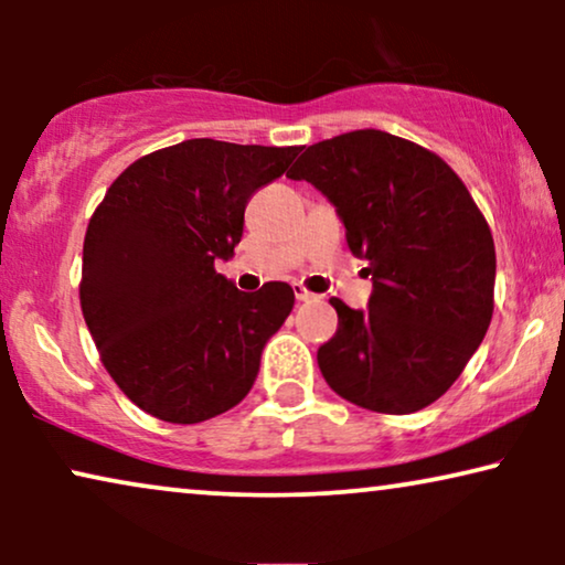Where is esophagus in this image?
I'll use <instances>...</instances> for the list:
<instances>
[{
    "label": "esophagus",
    "instance_id": "obj_1",
    "mask_svg": "<svg viewBox=\"0 0 565 565\" xmlns=\"http://www.w3.org/2000/svg\"><path fill=\"white\" fill-rule=\"evenodd\" d=\"M292 292H296L298 300H311L313 292H308L300 282H292Z\"/></svg>",
    "mask_w": 565,
    "mask_h": 565
}]
</instances>
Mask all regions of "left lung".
<instances>
[{"label":"left lung","mask_w":565,"mask_h":565,"mask_svg":"<svg viewBox=\"0 0 565 565\" xmlns=\"http://www.w3.org/2000/svg\"><path fill=\"white\" fill-rule=\"evenodd\" d=\"M288 177L327 195L373 275L365 311L331 298L339 327L316 354L331 391L381 414L435 404L493 313L497 252L468 188L437 153L373 128L308 146Z\"/></svg>","instance_id":"obj_1"}]
</instances>
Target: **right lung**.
<instances>
[{"mask_svg":"<svg viewBox=\"0 0 565 565\" xmlns=\"http://www.w3.org/2000/svg\"><path fill=\"white\" fill-rule=\"evenodd\" d=\"M298 151L190 138L134 161L89 218L84 321L107 373L146 414L198 424L252 391L296 292L288 282L242 292L215 259L234 257L249 198Z\"/></svg>","mask_w":565,"mask_h":565,"instance_id":"add662e5","label":"right lung"}]
</instances>
